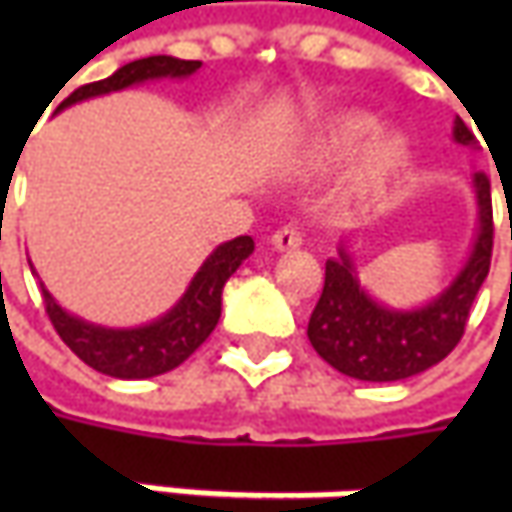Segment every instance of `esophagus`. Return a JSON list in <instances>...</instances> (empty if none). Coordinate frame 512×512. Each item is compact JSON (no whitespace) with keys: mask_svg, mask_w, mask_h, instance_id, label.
Instances as JSON below:
<instances>
[{"mask_svg":"<svg viewBox=\"0 0 512 512\" xmlns=\"http://www.w3.org/2000/svg\"><path fill=\"white\" fill-rule=\"evenodd\" d=\"M270 245L276 247V250H296V247L302 245V233L296 227H279L270 236Z\"/></svg>","mask_w":512,"mask_h":512,"instance_id":"1","label":"esophagus"}]
</instances>
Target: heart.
<instances>
[{"label": "heart", "instance_id": "heart-1", "mask_svg": "<svg viewBox=\"0 0 512 512\" xmlns=\"http://www.w3.org/2000/svg\"><path fill=\"white\" fill-rule=\"evenodd\" d=\"M410 139L399 128H379L367 110H336L319 119L302 139V156L316 168H330L353 156L347 185L353 193L376 196L410 165Z\"/></svg>", "mask_w": 512, "mask_h": 512}]
</instances>
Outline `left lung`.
Listing matches in <instances>:
<instances>
[{"instance_id":"8db88e82","label":"left lung","mask_w":512,"mask_h":512,"mask_svg":"<svg viewBox=\"0 0 512 512\" xmlns=\"http://www.w3.org/2000/svg\"><path fill=\"white\" fill-rule=\"evenodd\" d=\"M453 142L476 148V136L456 116ZM479 207V225L459 273L419 307H390L362 285L350 242L325 262V290L310 316L307 339L339 373L359 382H402L439 364L459 344L473 299L487 279L493 253L490 182L470 179Z\"/></svg>"}]
</instances>
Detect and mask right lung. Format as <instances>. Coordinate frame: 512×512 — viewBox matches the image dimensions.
<instances>
[{"label":"right lung","instance_id":"add662e5","mask_svg":"<svg viewBox=\"0 0 512 512\" xmlns=\"http://www.w3.org/2000/svg\"><path fill=\"white\" fill-rule=\"evenodd\" d=\"M199 68H202V62L176 59V56L136 59V62L122 65L116 73H110L102 82H90V85L76 88L56 110H65L76 102L93 99V96L145 85V82L187 79ZM253 247L256 245L250 236H236L225 245L213 247V253L193 273L190 285L176 299V305L165 310L162 316H156L148 325H96V322H88L59 305L45 282H39V285H42L45 307H48V316L56 333L88 367L105 373V376H113V379H153V376H162L173 367H179L213 333V327L219 325V316H222L225 282L242 267V262L253 253ZM30 270H33V276H39L33 265Z\"/></svg>","mask_w":512,"mask_h":512}]
</instances>
